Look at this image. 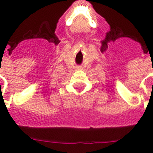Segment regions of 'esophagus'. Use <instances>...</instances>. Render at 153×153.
I'll return each instance as SVG.
<instances>
[{
    "label": "esophagus",
    "instance_id": "1",
    "mask_svg": "<svg viewBox=\"0 0 153 153\" xmlns=\"http://www.w3.org/2000/svg\"><path fill=\"white\" fill-rule=\"evenodd\" d=\"M82 67H77L78 70H82Z\"/></svg>",
    "mask_w": 153,
    "mask_h": 153
}]
</instances>
